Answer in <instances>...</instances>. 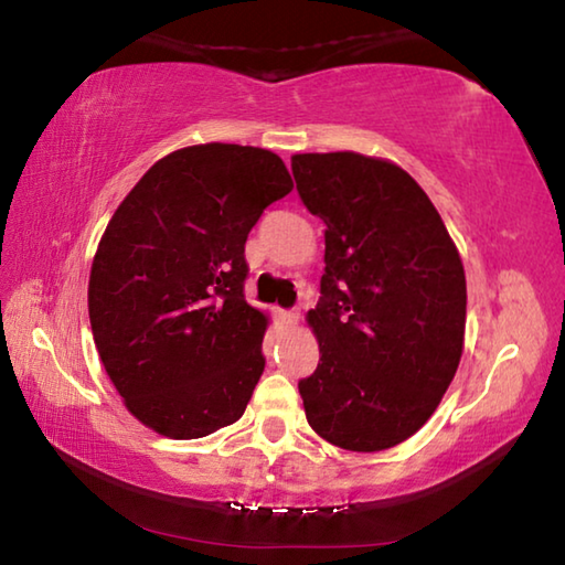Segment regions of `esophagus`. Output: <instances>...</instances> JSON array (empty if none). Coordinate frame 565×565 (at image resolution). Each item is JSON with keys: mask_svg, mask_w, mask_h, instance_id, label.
<instances>
[{"mask_svg": "<svg viewBox=\"0 0 565 565\" xmlns=\"http://www.w3.org/2000/svg\"><path fill=\"white\" fill-rule=\"evenodd\" d=\"M279 321L284 323V327H296V321H299V311H294V309L279 311Z\"/></svg>", "mask_w": 565, "mask_h": 565, "instance_id": "34e87169", "label": "esophagus"}]
</instances>
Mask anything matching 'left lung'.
<instances>
[{"label": "left lung", "instance_id": "obj_1", "mask_svg": "<svg viewBox=\"0 0 565 565\" xmlns=\"http://www.w3.org/2000/svg\"><path fill=\"white\" fill-rule=\"evenodd\" d=\"M303 206L327 224L319 366L299 381L309 426L347 451H384L441 404L461 361L466 276L431 199L384 159L296 154Z\"/></svg>", "mask_w": 565, "mask_h": 565}]
</instances>
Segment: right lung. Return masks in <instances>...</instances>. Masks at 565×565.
<instances>
[{
  "label": "right lung",
  "mask_w": 565,
  "mask_h": 565,
  "mask_svg": "<svg viewBox=\"0 0 565 565\" xmlns=\"http://www.w3.org/2000/svg\"><path fill=\"white\" fill-rule=\"evenodd\" d=\"M294 189L266 149L199 145L159 159L94 254L89 321L124 404L169 438L242 418L264 374L266 317L246 303V236Z\"/></svg>",
  "instance_id": "1"
}]
</instances>
